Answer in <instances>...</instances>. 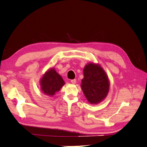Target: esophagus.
<instances>
[{"mask_svg": "<svg viewBox=\"0 0 147 147\" xmlns=\"http://www.w3.org/2000/svg\"><path fill=\"white\" fill-rule=\"evenodd\" d=\"M71 83H73V84H75V83H76V79L71 80Z\"/></svg>", "mask_w": 147, "mask_h": 147, "instance_id": "34e87169", "label": "esophagus"}]
</instances>
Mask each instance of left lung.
Instances as JSON below:
<instances>
[{
    "instance_id": "left-lung-1",
    "label": "left lung",
    "mask_w": 147,
    "mask_h": 147,
    "mask_svg": "<svg viewBox=\"0 0 147 147\" xmlns=\"http://www.w3.org/2000/svg\"><path fill=\"white\" fill-rule=\"evenodd\" d=\"M81 88L88 101L98 104L107 96L110 83L103 68L96 64H88L84 67Z\"/></svg>"
}]
</instances>
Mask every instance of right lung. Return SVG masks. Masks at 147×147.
<instances>
[{
  "instance_id": "obj_1",
  "label": "right lung",
  "mask_w": 147,
  "mask_h": 147,
  "mask_svg": "<svg viewBox=\"0 0 147 147\" xmlns=\"http://www.w3.org/2000/svg\"><path fill=\"white\" fill-rule=\"evenodd\" d=\"M64 84L62 77L53 68L47 71L40 80L41 90L47 96H53Z\"/></svg>"
}]
</instances>
